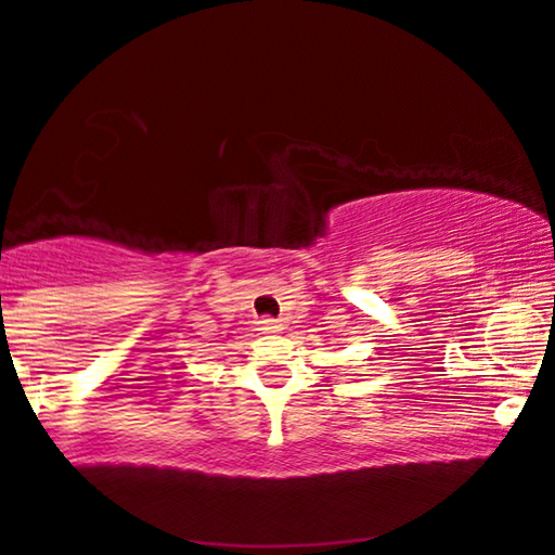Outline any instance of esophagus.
<instances>
[{
    "label": "esophagus",
    "instance_id": "obj_1",
    "mask_svg": "<svg viewBox=\"0 0 555 555\" xmlns=\"http://www.w3.org/2000/svg\"><path fill=\"white\" fill-rule=\"evenodd\" d=\"M279 328H281V325L274 319H269V315H267V319L259 321V331L261 333H279Z\"/></svg>",
    "mask_w": 555,
    "mask_h": 555
}]
</instances>
